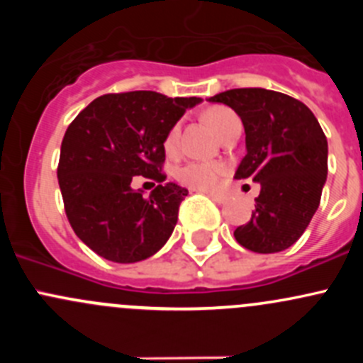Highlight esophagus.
Listing matches in <instances>:
<instances>
[{
    "instance_id": "obj_1",
    "label": "esophagus",
    "mask_w": 363,
    "mask_h": 363,
    "mask_svg": "<svg viewBox=\"0 0 363 363\" xmlns=\"http://www.w3.org/2000/svg\"><path fill=\"white\" fill-rule=\"evenodd\" d=\"M207 196L214 200L216 203H223L226 200V195H223V193H207Z\"/></svg>"
}]
</instances>
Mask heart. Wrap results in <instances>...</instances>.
Instances as JSON below:
<instances>
[{
  "mask_svg": "<svg viewBox=\"0 0 363 363\" xmlns=\"http://www.w3.org/2000/svg\"><path fill=\"white\" fill-rule=\"evenodd\" d=\"M203 119L208 126L212 128L216 135H221V131L225 130L226 124L230 121L237 119V116L230 108L226 107H211L208 111H205ZM179 144V126H174L168 131L167 138H164V151L168 155H174L177 151ZM226 168L225 164L216 163V161H188L182 167L177 168V179L184 186L193 189H214L216 186L221 182V179L225 177Z\"/></svg>",
  "mask_w": 363,
  "mask_h": 363,
  "instance_id": "b5f03b06",
  "label": "heart"
}]
</instances>
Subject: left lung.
<instances>
[{"label":"left lung","instance_id":"left-lung-1","mask_svg":"<svg viewBox=\"0 0 363 363\" xmlns=\"http://www.w3.org/2000/svg\"><path fill=\"white\" fill-rule=\"evenodd\" d=\"M242 119L246 156L235 179L259 182L255 211L233 232L255 252H279L306 232L327 181L328 144L314 113L295 98L262 87L230 89L208 98Z\"/></svg>","mask_w":363,"mask_h":363}]
</instances>
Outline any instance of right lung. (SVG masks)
I'll return each mask as SVG.
<instances>
[{
    "label": "right lung",
    "mask_w": 363,
    "mask_h": 363,
    "mask_svg": "<svg viewBox=\"0 0 363 363\" xmlns=\"http://www.w3.org/2000/svg\"><path fill=\"white\" fill-rule=\"evenodd\" d=\"M200 98L155 91L104 94L68 126L57 181L73 232L101 258L135 263L158 252L177 223L188 189L164 182V138ZM135 174L159 182L145 199Z\"/></svg>",
    "instance_id": "obj_1"
}]
</instances>
